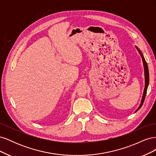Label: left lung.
<instances>
[{"mask_svg": "<svg viewBox=\"0 0 156 156\" xmlns=\"http://www.w3.org/2000/svg\"><path fill=\"white\" fill-rule=\"evenodd\" d=\"M136 49L138 50L139 54L140 55L141 57H142V60H143V65H144V78H145V86H144V92H143V98H142V100H141V103L140 104L139 107V108H137V109L136 110V111H137L139 108L142 107L143 103H144V99H145V97H146V92H147V88H148V84H149V72H148V65H147V63H146V60L144 58V56L142 54V53H141V51L139 49V48H137V47L135 46ZM135 111V112H136Z\"/></svg>", "mask_w": 156, "mask_h": 156, "instance_id": "1", "label": "left lung"}]
</instances>
